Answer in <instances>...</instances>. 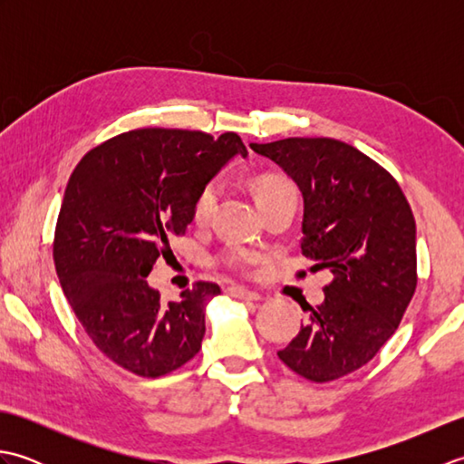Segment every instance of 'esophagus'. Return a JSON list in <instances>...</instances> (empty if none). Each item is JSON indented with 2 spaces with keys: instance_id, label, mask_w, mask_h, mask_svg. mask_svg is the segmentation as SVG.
Wrapping results in <instances>:
<instances>
[{
  "instance_id": "esophagus-1",
  "label": "esophagus",
  "mask_w": 464,
  "mask_h": 464,
  "mask_svg": "<svg viewBox=\"0 0 464 464\" xmlns=\"http://www.w3.org/2000/svg\"><path fill=\"white\" fill-rule=\"evenodd\" d=\"M227 295H229V297H233V299H241V301H247V303H257L261 299L257 293L247 291V289H243V287L227 289Z\"/></svg>"
}]
</instances>
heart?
Masks as SVG:
<instances>
[{
    "mask_svg": "<svg viewBox=\"0 0 464 464\" xmlns=\"http://www.w3.org/2000/svg\"><path fill=\"white\" fill-rule=\"evenodd\" d=\"M289 187H293V185L289 181L279 179V177H267V179H263L257 185V201H259V205L267 201L269 197H273L275 193H279L283 189H289ZM217 195H219V183L209 181L199 191V195L195 197L193 219L197 223H203V221L209 219V215H211L215 201H217ZM221 261H223L225 267L231 269V271H245L249 267V255L239 251V249L227 251L221 257Z\"/></svg>",
    "mask_w": 464,
    "mask_h": 464,
    "instance_id": "heart-1",
    "label": "heart"
}]
</instances>
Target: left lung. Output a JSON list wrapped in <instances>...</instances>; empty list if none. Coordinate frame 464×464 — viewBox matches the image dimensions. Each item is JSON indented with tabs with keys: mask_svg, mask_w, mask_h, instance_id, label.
<instances>
[{
	"mask_svg": "<svg viewBox=\"0 0 464 464\" xmlns=\"http://www.w3.org/2000/svg\"><path fill=\"white\" fill-rule=\"evenodd\" d=\"M303 195L301 249L333 281L324 301L279 359L329 382L367 364L387 343L417 289V227L399 183L371 157L329 137L251 143Z\"/></svg>",
	"mask_w": 464,
	"mask_h": 464,
	"instance_id": "obj_1",
	"label": "left lung"
}]
</instances>
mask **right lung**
<instances>
[{
	"mask_svg": "<svg viewBox=\"0 0 464 464\" xmlns=\"http://www.w3.org/2000/svg\"><path fill=\"white\" fill-rule=\"evenodd\" d=\"M237 155H249L237 133L155 127L95 147L69 177L53 241L59 283L95 347L140 377H163L201 349L219 285L199 281L163 303L147 275L193 221L195 197Z\"/></svg>",
	"mask_w": 464,
	"mask_h": 464,
	"instance_id": "right-lung-1",
	"label": "right lung"
}]
</instances>
